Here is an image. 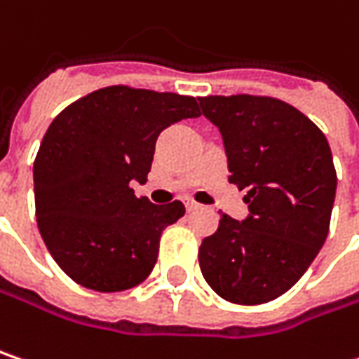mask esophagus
I'll return each instance as SVG.
<instances>
[{
  "mask_svg": "<svg viewBox=\"0 0 359 359\" xmlns=\"http://www.w3.org/2000/svg\"><path fill=\"white\" fill-rule=\"evenodd\" d=\"M201 205L199 203H195V201H187V211H195V209H199Z\"/></svg>",
  "mask_w": 359,
  "mask_h": 359,
  "instance_id": "obj_1",
  "label": "esophagus"
}]
</instances>
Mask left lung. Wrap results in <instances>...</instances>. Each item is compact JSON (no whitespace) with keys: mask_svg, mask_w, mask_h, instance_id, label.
Here are the masks:
<instances>
[{"mask_svg":"<svg viewBox=\"0 0 359 359\" xmlns=\"http://www.w3.org/2000/svg\"><path fill=\"white\" fill-rule=\"evenodd\" d=\"M203 116L223 137L229 182L248 191L243 222L222 213L199 248L203 278L222 299L262 305L299 283L325 243L337 175L325 134L276 97L209 95Z\"/></svg>","mask_w":359,"mask_h":359,"instance_id":"left-lung-1","label":"left lung"}]
</instances>
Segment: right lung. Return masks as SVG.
<instances>
[{
	"label": "right lung",
	"instance_id": "1",
	"mask_svg": "<svg viewBox=\"0 0 359 359\" xmlns=\"http://www.w3.org/2000/svg\"><path fill=\"white\" fill-rule=\"evenodd\" d=\"M199 116L195 97L111 85L54 117L34 160L36 222L76 285L119 292L150 276L160 236L184 205H152L132 182H146L164 128Z\"/></svg>",
	"mask_w": 359,
	"mask_h": 359
}]
</instances>
